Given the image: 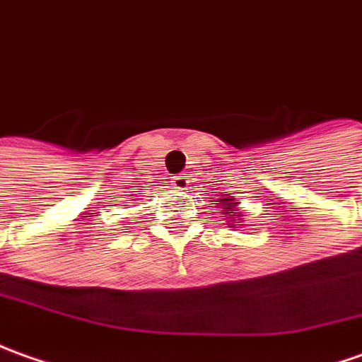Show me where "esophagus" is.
Instances as JSON below:
<instances>
[{"label":"esophagus","mask_w":362,"mask_h":362,"mask_svg":"<svg viewBox=\"0 0 362 362\" xmlns=\"http://www.w3.org/2000/svg\"><path fill=\"white\" fill-rule=\"evenodd\" d=\"M172 186L176 190H186L188 188V178L186 176H172Z\"/></svg>","instance_id":"34e87169"}]
</instances>
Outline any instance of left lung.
Returning a JSON list of instances; mask_svg holds the SVG:
<instances>
[{
  "label": "left lung",
  "mask_w": 362,
  "mask_h": 362,
  "mask_svg": "<svg viewBox=\"0 0 362 362\" xmlns=\"http://www.w3.org/2000/svg\"><path fill=\"white\" fill-rule=\"evenodd\" d=\"M216 202H218V206L222 208V214H223V218H226V222H228L226 223L228 228H240V226H243L242 223L243 212L238 208V204H240V202L235 200L233 196H226V194L222 192V198Z\"/></svg>",
  "instance_id": "obj_1"
}]
</instances>
